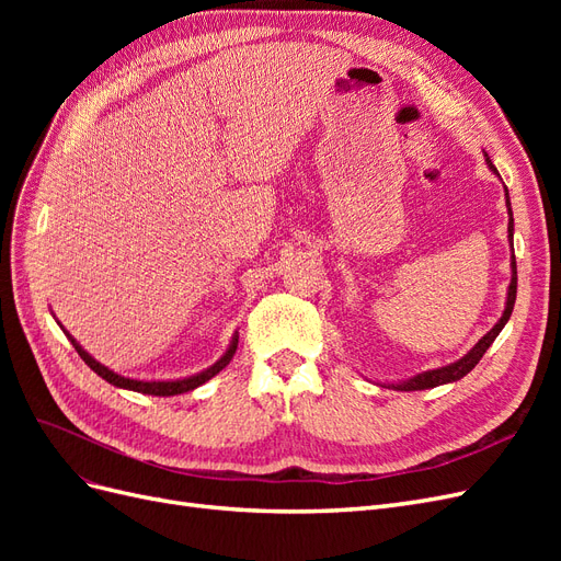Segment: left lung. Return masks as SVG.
<instances>
[{"label": "left lung", "mask_w": 561, "mask_h": 561, "mask_svg": "<svg viewBox=\"0 0 561 561\" xmlns=\"http://www.w3.org/2000/svg\"><path fill=\"white\" fill-rule=\"evenodd\" d=\"M486 163L494 173H499L494 163H491V159L486 157ZM505 206H507V215H511V222H507V239H511V245H513V229H515V222H513V210H511V196H507V190H505ZM513 278H511V287H507V301H505V311L501 316V320L496 322L494 328H491L478 344H474L461 360H456L447 367H439V369H428L423 371V375H416L412 379H407L402 383H390L388 388H396V390H423V388H435V386H443V383H451V381H458L463 379L468 371L478 365L482 360V355L486 353V348L494 344V339L499 336V332L503 330V325L507 320H511V313H513V307H515V297H517V264H515V254H513Z\"/></svg>", "instance_id": "1"}]
</instances>
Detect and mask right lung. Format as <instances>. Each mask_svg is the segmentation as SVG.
I'll return each mask as SVG.
<instances>
[{
    "label": "right lung",
    "instance_id": "obj_1",
    "mask_svg": "<svg viewBox=\"0 0 561 561\" xmlns=\"http://www.w3.org/2000/svg\"><path fill=\"white\" fill-rule=\"evenodd\" d=\"M62 328V325H60ZM65 334H67V339H70L72 342V346L77 348V353L81 355V360L87 363L98 377H103L107 383H112V386H116V388H128V390H135V393H145V396H159V398H168V396H180V393H186V390H194V388H198L201 383H206L208 379H213L217 371H222L227 365H229V360L233 358V353H236V346H239V334H233L231 336V344H229V348H227V353L222 355V358H219L213 367H208V369H203V371H198V375H194V377H186V379H175V381H138V379H128V377H122V375H116V371H112L110 367H105V365H100L93 355H89L87 351H83L79 344H77V339L67 332V330H62Z\"/></svg>",
    "mask_w": 561,
    "mask_h": 561
}]
</instances>
